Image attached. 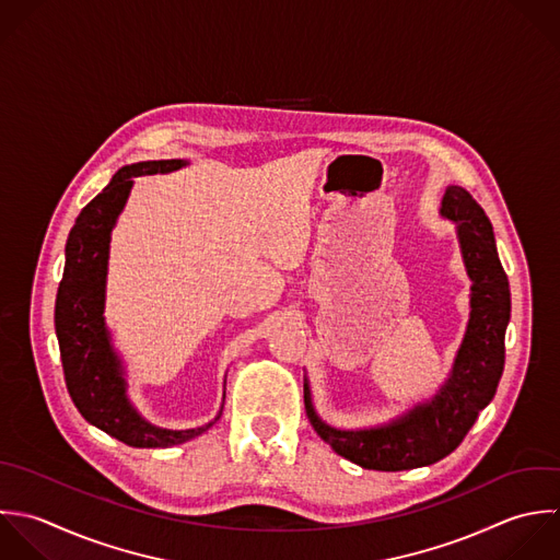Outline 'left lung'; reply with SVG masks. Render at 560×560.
Masks as SVG:
<instances>
[{
	"label": "left lung",
	"instance_id": "8db88e82",
	"mask_svg": "<svg viewBox=\"0 0 560 560\" xmlns=\"http://www.w3.org/2000/svg\"><path fill=\"white\" fill-rule=\"evenodd\" d=\"M439 213L456 224L463 264L471 279L469 323L445 384L404 415L360 430L334 428L320 419L310 380L305 377L303 384L305 410L316 434L338 456L362 469L406 471L450 456L495 397L504 371L511 288L498 255L493 224L474 196L458 185L445 189Z\"/></svg>",
	"mask_w": 560,
	"mask_h": 560
}]
</instances>
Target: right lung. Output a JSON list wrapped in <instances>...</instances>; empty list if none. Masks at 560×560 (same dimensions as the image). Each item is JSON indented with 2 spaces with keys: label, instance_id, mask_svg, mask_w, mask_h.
I'll use <instances>...</instances> for the list:
<instances>
[{
  "label": "right lung",
  "instance_id": "add662e5",
  "mask_svg": "<svg viewBox=\"0 0 560 560\" xmlns=\"http://www.w3.org/2000/svg\"><path fill=\"white\" fill-rule=\"evenodd\" d=\"M183 159L141 161L117 170L110 183L80 211L65 244V270L56 294L54 325L67 390L78 412L108 436L141 450H165L205 434L213 421L167 430L141 417L128 397L126 369L104 320L110 233L132 189V178L185 167ZM226 384V380H224Z\"/></svg>",
  "mask_w": 560,
  "mask_h": 560
}]
</instances>
